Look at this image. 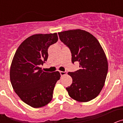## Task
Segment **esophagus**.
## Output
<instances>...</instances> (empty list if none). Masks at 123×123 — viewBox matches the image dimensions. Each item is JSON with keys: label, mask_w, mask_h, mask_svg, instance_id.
I'll return each mask as SVG.
<instances>
[{"label": "esophagus", "mask_w": 123, "mask_h": 123, "mask_svg": "<svg viewBox=\"0 0 123 123\" xmlns=\"http://www.w3.org/2000/svg\"><path fill=\"white\" fill-rule=\"evenodd\" d=\"M60 74L62 76H65V75L67 74V73L66 71H60Z\"/></svg>", "instance_id": "1"}]
</instances>
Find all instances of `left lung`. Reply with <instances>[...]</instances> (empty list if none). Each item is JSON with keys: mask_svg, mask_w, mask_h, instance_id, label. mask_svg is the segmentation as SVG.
<instances>
[{"mask_svg": "<svg viewBox=\"0 0 123 123\" xmlns=\"http://www.w3.org/2000/svg\"><path fill=\"white\" fill-rule=\"evenodd\" d=\"M60 39L71 50V61L79 63V69L68 72L73 79L66 88L70 97L78 102H87L98 96L105 84L108 61L104 49L94 36L82 29L58 32Z\"/></svg>", "mask_w": 123, "mask_h": 123, "instance_id": "8db88e82", "label": "left lung"}]
</instances>
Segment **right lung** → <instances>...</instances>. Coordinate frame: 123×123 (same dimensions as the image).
Wrapping results in <instances>:
<instances>
[{"label": "right lung", "instance_id": "right-lung-1", "mask_svg": "<svg viewBox=\"0 0 123 123\" xmlns=\"http://www.w3.org/2000/svg\"><path fill=\"white\" fill-rule=\"evenodd\" d=\"M58 41L57 34H37L25 40L13 58L10 78L13 89L21 100L33 108L45 106L61 77L58 71H43L40 65L48 58L50 45Z\"/></svg>", "mask_w": 123, "mask_h": 123}]
</instances>
